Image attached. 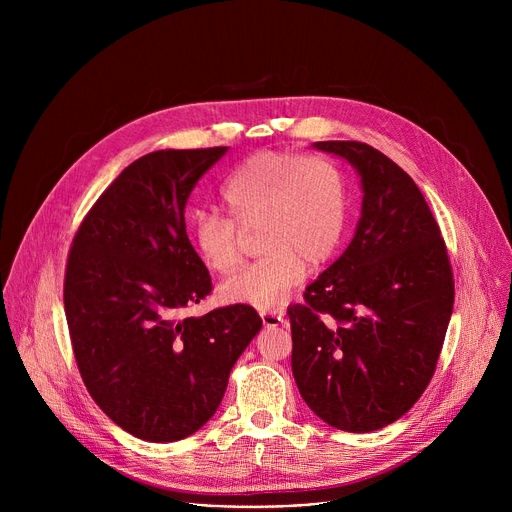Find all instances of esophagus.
Returning a JSON list of instances; mask_svg holds the SVG:
<instances>
[{"mask_svg": "<svg viewBox=\"0 0 512 512\" xmlns=\"http://www.w3.org/2000/svg\"><path fill=\"white\" fill-rule=\"evenodd\" d=\"M261 320H263L265 328L279 326L283 322V314L281 312H261Z\"/></svg>", "mask_w": 512, "mask_h": 512, "instance_id": "1", "label": "esophagus"}]
</instances>
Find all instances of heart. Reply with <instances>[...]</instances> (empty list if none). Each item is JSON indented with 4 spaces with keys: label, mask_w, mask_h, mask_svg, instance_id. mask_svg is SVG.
I'll return each instance as SVG.
<instances>
[{
    "label": "heart",
    "mask_w": 512,
    "mask_h": 512,
    "mask_svg": "<svg viewBox=\"0 0 512 512\" xmlns=\"http://www.w3.org/2000/svg\"><path fill=\"white\" fill-rule=\"evenodd\" d=\"M227 216L196 212L190 235L206 269L229 275L241 261L239 231H257L265 255L221 287L229 304L259 310L287 300L306 261H326L340 243L346 223V190L340 170L324 156L263 152L243 162L223 184Z\"/></svg>",
    "instance_id": "1"
}]
</instances>
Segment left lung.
I'll return each mask as SVG.
<instances>
[{"mask_svg": "<svg viewBox=\"0 0 512 512\" xmlns=\"http://www.w3.org/2000/svg\"><path fill=\"white\" fill-rule=\"evenodd\" d=\"M360 176L346 251L287 308L291 371L328 425L367 433L405 415L429 385L454 310L440 227L407 172L360 141H316Z\"/></svg>", "mask_w": 512, "mask_h": 512, "instance_id": "left-lung-1", "label": "left lung"}]
</instances>
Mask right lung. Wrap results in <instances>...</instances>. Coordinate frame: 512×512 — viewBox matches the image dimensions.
Segmentation results:
<instances>
[{
  "mask_svg": "<svg viewBox=\"0 0 512 512\" xmlns=\"http://www.w3.org/2000/svg\"><path fill=\"white\" fill-rule=\"evenodd\" d=\"M227 150L135 160L93 204L68 253L64 312L83 383L111 421L145 442L198 431L263 326L247 304L180 318L212 291L184 208Z\"/></svg>",
  "mask_w": 512,
  "mask_h": 512,
  "instance_id": "obj_1",
  "label": "right lung"
}]
</instances>
